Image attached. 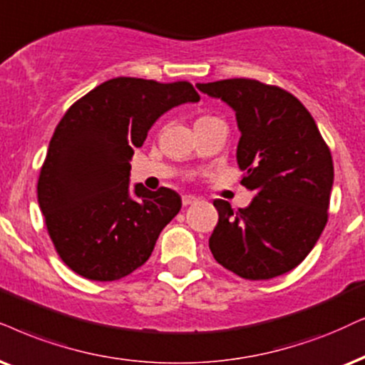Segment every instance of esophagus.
<instances>
[{"mask_svg":"<svg viewBox=\"0 0 365 365\" xmlns=\"http://www.w3.org/2000/svg\"><path fill=\"white\" fill-rule=\"evenodd\" d=\"M193 202H197V197H193V195H182V204L185 205V207L193 204Z\"/></svg>","mask_w":365,"mask_h":365,"instance_id":"obj_1","label":"esophagus"}]
</instances>
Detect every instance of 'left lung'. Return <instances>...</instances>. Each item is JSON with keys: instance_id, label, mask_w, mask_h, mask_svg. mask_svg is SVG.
I'll return each mask as SVG.
<instances>
[{"instance_id": "8db88e82", "label": "left lung", "mask_w": 365, "mask_h": 365, "mask_svg": "<svg viewBox=\"0 0 365 365\" xmlns=\"http://www.w3.org/2000/svg\"><path fill=\"white\" fill-rule=\"evenodd\" d=\"M236 110L241 183L255 198L234 210L217 198L215 261L244 279H271L308 256L329 220L334 161L315 119L278 86L255 79L197 84Z\"/></svg>"}]
</instances>
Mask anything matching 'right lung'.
Segmentation results:
<instances>
[{"instance_id":"right-lung-1","label":"right lung","mask_w":365,"mask_h":365,"mask_svg":"<svg viewBox=\"0 0 365 365\" xmlns=\"http://www.w3.org/2000/svg\"><path fill=\"white\" fill-rule=\"evenodd\" d=\"M200 101L187 81L161 84L116 77L76 101L50 140L38 205L55 251L73 273L116 281L145 264L156 239L178 214L172 188L129 192V160L156 119Z\"/></svg>"}]
</instances>
